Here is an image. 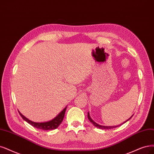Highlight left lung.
Masks as SVG:
<instances>
[{
	"mask_svg": "<svg viewBox=\"0 0 154 154\" xmlns=\"http://www.w3.org/2000/svg\"><path fill=\"white\" fill-rule=\"evenodd\" d=\"M132 116L131 117V118L132 117ZM88 119L89 120V121L91 122L94 126H95V127H96V128H100V129H113V128H117V127H118V126H121V125H119V126H101V125H99V124H96V122H94L92 119H91V118L90 117V116H89V113H88ZM131 118H129L128 120H129V119H131ZM128 121H126V122H127ZM123 123V124H124ZM121 124V125H122Z\"/></svg>",
	"mask_w": 154,
	"mask_h": 154,
	"instance_id": "1",
	"label": "left lung"
}]
</instances>
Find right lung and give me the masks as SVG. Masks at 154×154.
Wrapping results in <instances>:
<instances>
[{"label": "right lung", "instance_id": "right-lung-1", "mask_svg": "<svg viewBox=\"0 0 154 154\" xmlns=\"http://www.w3.org/2000/svg\"><path fill=\"white\" fill-rule=\"evenodd\" d=\"M66 109V107L65 108V109L62 110V112L60 113V114L57 117H56L54 119H53V120H51L49 122H41V123L32 122V121H30L29 119L26 118L25 116H23L20 112H19V113L21 116V117L25 121H26L28 123H29L30 125H32V126L35 127L36 128H38V129H40L47 131V130H52V129H56L60 126V124L62 122L63 120Z\"/></svg>", "mask_w": 154, "mask_h": 154}]
</instances>
